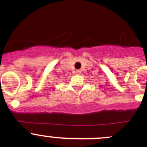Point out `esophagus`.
I'll return each instance as SVG.
<instances>
[{
    "label": "esophagus",
    "mask_w": 147,
    "mask_h": 147,
    "mask_svg": "<svg viewBox=\"0 0 147 147\" xmlns=\"http://www.w3.org/2000/svg\"><path fill=\"white\" fill-rule=\"evenodd\" d=\"M81 71L79 70V69H77V70H75V73L77 74V75H79V74H80Z\"/></svg>",
    "instance_id": "esophagus-1"
}]
</instances>
